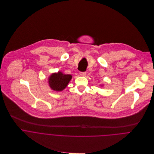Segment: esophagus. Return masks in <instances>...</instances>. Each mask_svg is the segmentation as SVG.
Wrapping results in <instances>:
<instances>
[{
	"instance_id": "obj_1",
	"label": "esophagus",
	"mask_w": 154,
	"mask_h": 154,
	"mask_svg": "<svg viewBox=\"0 0 154 154\" xmlns=\"http://www.w3.org/2000/svg\"><path fill=\"white\" fill-rule=\"evenodd\" d=\"M80 75L82 76H85L86 75V73L85 72H80L79 73Z\"/></svg>"
}]
</instances>
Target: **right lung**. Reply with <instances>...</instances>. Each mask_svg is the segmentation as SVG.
I'll return each mask as SVG.
<instances>
[{
  "mask_svg": "<svg viewBox=\"0 0 154 154\" xmlns=\"http://www.w3.org/2000/svg\"><path fill=\"white\" fill-rule=\"evenodd\" d=\"M72 78L71 75H66L61 72L52 73L48 78V84L50 88L56 91H63Z\"/></svg>",
  "mask_w": 154,
  "mask_h": 154,
  "instance_id": "right-lung-1",
  "label": "right lung"
}]
</instances>
